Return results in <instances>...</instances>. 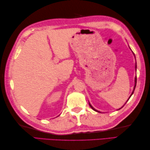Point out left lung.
I'll return each mask as SVG.
<instances>
[{
    "label": "left lung",
    "mask_w": 150,
    "mask_h": 150,
    "mask_svg": "<svg viewBox=\"0 0 150 150\" xmlns=\"http://www.w3.org/2000/svg\"><path fill=\"white\" fill-rule=\"evenodd\" d=\"M133 55H135V54H134V53H133ZM137 68V64L135 65V69ZM135 87H134V90H133V92H132V95H131V96H132V94L133 93V91H134V90H135V86H136V84H137V77H135ZM131 96H130V97H131ZM130 97H129V98H130ZM128 99H129V98H128ZM90 107L92 108V109H93V110H95V111H98L97 110H95L94 109V108H93V107H92L91 106V104H90Z\"/></svg>",
    "instance_id": "8db88e82"
}]
</instances>
